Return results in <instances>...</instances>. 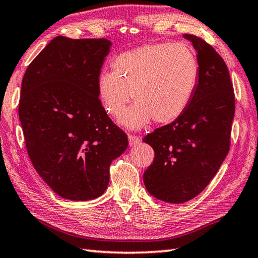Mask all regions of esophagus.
Listing matches in <instances>:
<instances>
[{
    "label": "esophagus",
    "mask_w": 258,
    "mask_h": 258,
    "mask_svg": "<svg viewBox=\"0 0 258 258\" xmlns=\"http://www.w3.org/2000/svg\"><path fill=\"white\" fill-rule=\"evenodd\" d=\"M141 138L138 135H133V134H130L128 135V143L130 146H134V145H138L140 142H141Z\"/></svg>",
    "instance_id": "esophagus-1"
}]
</instances>
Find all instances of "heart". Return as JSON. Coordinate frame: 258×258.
Here are the masks:
<instances>
[{
    "instance_id": "obj_1",
    "label": "heart",
    "mask_w": 258,
    "mask_h": 258,
    "mask_svg": "<svg viewBox=\"0 0 258 258\" xmlns=\"http://www.w3.org/2000/svg\"><path fill=\"white\" fill-rule=\"evenodd\" d=\"M114 71L102 72L97 91L105 111L118 117L135 94L137 103L119 123L141 128L152 119L168 124L190 105L200 81L196 53L185 43H156L120 53Z\"/></svg>"
}]
</instances>
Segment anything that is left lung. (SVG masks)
Returning a JSON list of instances; mask_svg holds the SVG:
<instances>
[{
    "label": "left lung",
    "instance_id": "obj_1",
    "mask_svg": "<svg viewBox=\"0 0 258 258\" xmlns=\"http://www.w3.org/2000/svg\"><path fill=\"white\" fill-rule=\"evenodd\" d=\"M197 52L200 81L188 108L171 124L143 141L155 156L143 175L149 193L179 204L210 184L231 146L235 113L234 89L224 59L203 38L184 34Z\"/></svg>",
    "mask_w": 258,
    "mask_h": 258
}]
</instances>
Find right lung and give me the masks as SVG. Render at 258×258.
Here are the masks:
<instances>
[{
  "label": "right lung",
  "instance_id": "add662e5",
  "mask_svg": "<svg viewBox=\"0 0 258 258\" xmlns=\"http://www.w3.org/2000/svg\"><path fill=\"white\" fill-rule=\"evenodd\" d=\"M112 43L56 36L27 67L19 116L27 154L63 199L89 201L109 182V165L127 149V135L108 117L97 80Z\"/></svg>",
  "mask_w": 258,
  "mask_h": 258
}]
</instances>
